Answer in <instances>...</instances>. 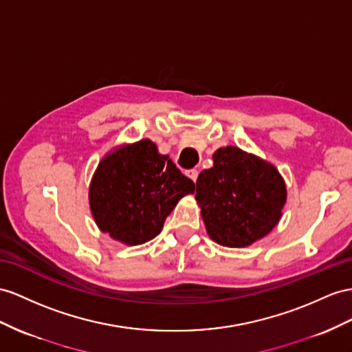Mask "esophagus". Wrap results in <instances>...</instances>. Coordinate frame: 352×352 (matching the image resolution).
Instances as JSON below:
<instances>
[{"label": "esophagus", "instance_id": "34e87169", "mask_svg": "<svg viewBox=\"0 0 352 352\" xmlns=\"http://www.w3.org/2000/svg\"><path fill=\"white\" fill-rule=\"evenodd\" d=\"M186 175L192 179V182H196L197 179V170L196 169H188L186 170Z\"/></svg>", "mask_w": 352, "mask_h": 352}]
</instances>
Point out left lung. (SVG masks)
Segmentation results:
<instances>
[{
	"label": "left lung",
	"mask_w": 352,
	"mask_h": 352,
	"mask_svg": "<svg viewBox=\"0 0 352 352\" xmlns=\"http://www.w3.org/2000/svg\"><path fill=\"white\" fill-rule=\"evenodd\" d=\"M196 182V201L206 232L223 247L244 248L272 230L287 201L285 183L269 162L228 146Z\"/></svg>",
	"instance_id": "1"
}]
</instances>
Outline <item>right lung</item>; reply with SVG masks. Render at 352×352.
<instances>
[{
    "mask_svg": "<svg viewBox=\"0 0 352 352\" xmlns=\"http://www.w3.org/2000/svg\"><path fill=\"white\" fill-rule=\"evenodd\" d=\"M193 192L192 179L146 138L99 162L89 204L99 229L126 245H140L159 235L178 201Z\"/></svg>",
    "mask_w": 352,
    "mask_h": 352,
    "instance_id": "add662e5",
    "label": "right lung"
}]
</instances>
